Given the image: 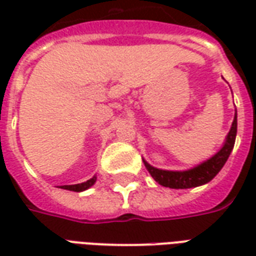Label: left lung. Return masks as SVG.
Listing matches in <instances>:
<instances>
[{"mask_svg":"<svg viewBox=\"0 0 256 256\" xmlns=\"http://www.w3.org/2000/svg\"><path fill=\"white\" fill-rule=\"evenodd\" d=\"M237 134V111L234 114V119L232 123V128L229 133L226 136V140L222 148H220L214 156H211L203 163H200L198 166L192 167L189 170H182V172H172V170H162L156 167L150 166L148 162L142 159L146 170L150 172L152 178L156 182L160 184L162 186L172 189H188L196 188L200 185L210 182L212 178L220 172V168L228 160V158L230 155L234 146Z\"/></svg>","mask_w":256,"mask_h":256,"instance_id":"left-lung-1","label":"left lung"}]
</instances>
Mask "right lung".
Segmentation results:
<instances>
[{
  "instance_id": "right-lung-1",
  "label": "right lung",
  "mask_w": 256,
  "mask_h": 256,
  "mask_svg": "<svg viewBox=\"0 0 256 256\" xmlns=\"http://www.w3.org/2000/svg\"><path fill=\"white\" fill-rule=\"evenodd\" d=\"M97 181V176H94L93 178H90L86 182L82 184H75V185H63V186H60L62 189H67V190H72V192H84L86 189H89L90 186H93Z\"/></svg>"
}]
</instances>
